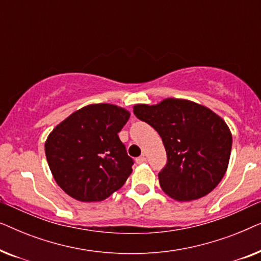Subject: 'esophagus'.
Segmentation results:
<instances>
[{
	"mask_svg": "<svg viewBox=\"0 0 261 261\" xmlns=\"http://www.w3.org/2000/svg\"><path fill=\"white\" fill-rule=\"evenodd\" d=\"M135 162H137V164H144V163H146V158H145V155L139 156V158L135 159Z\"/></svg>",
	"mask_w": 261,
	"mask_h": 261,
	"instance_id": "1",
	"label": "esophagus"
}]
</instances>
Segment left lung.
<instances>
[{
  "instance_id": "8db88e82",
  "label": "left lung",
  "mask_w": 261,
  "mask_h": 261,
  "mask_svg": "<svg viewBox=\"0 0 261 261\" xmlns=\"http://www.w3.org/2000/svg\"><path fill=\"white\" fill-rule=\"evenodd\" d=\"M135 116L158 132L167 154L160 187L179 202L195 201L215 189L226 173L231 133L212 109L184 98L135 105Z\"/></svg>"
}]
</instances>
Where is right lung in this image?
<instances>
[{"mask_svg":"<svg viewBox=\"0 0 261 261\" xmlns=\"http://www.w3.org/2000/svg\"><path fill=\"white\" fill-rule=\"evenodd\" d=\"M130 113L110 103L76 110L53 128L45 141L57 184L81 202H99L126 183L133 160L117 133Z\"/></svg>","mask_w":261,"mask_h":261,"instance_id":"1","label":"right lung"}]
</instances>
